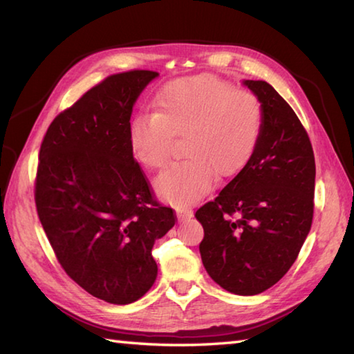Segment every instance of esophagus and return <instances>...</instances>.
<instances>
[{
    "label": "esophagus",
    "mask_w": 354,
    "mask_h": 354,
    "mask_svg": "<svg viewBox=\"0 0 354 354\" xmlns=\"http://www.w3.org/2000/svg\"><path fill=\"white\" fill-rule=\"evenodd\" d=\"M178 218H179V220H181V221L189 220V218H192V210H189V209L178 210Z\"/></svg>",
    "instance_id": "obj_1"
}]
</instances>
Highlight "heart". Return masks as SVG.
<instances>
[{"instance_id": "1", "label": "heart", "mask_w": 354, "mask_h": 354, "mask_svg": "<svg viewBox=\"0 0 354 354\" xmlns=\"http://www.w3.org/2000/svg\"><path fill=\"white\" fill-rule=\"evenodd\" d=\"M155 111L139 114L128 131L133 156L149 170L169 160L173 136H183V155L158 178V194L187 205L210 189L215 171L227 178L252 158L261 138L265 111L248 89L204 74L167 85L155 100Z\"/></svg>"}]
</instances>
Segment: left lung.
<instances>
[{
	"label": "left lung",
	"mask_w": 354,
	"mask_h": 354,
	"mask_svg": "<svg viewBox=\"0 0 354 354\" xmlns=\"http://www.w3.org/2000/svg\"><path fill=\"white\" fill-rule=\"evenodd\" d=\"M265 111L249 162L214 201L196 210L205 271L239 295L260 294L297 259L314 212L316 162L308 133L286 100L263 80H244Z\"/></svg>",
	"instance_id": "8db88e82"
}]
</instances>
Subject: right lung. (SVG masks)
<instances>
[{"label": "right lung", "mask_w": 354, "mask_h": 354, "mask_svg": "<svg viewBox=\"0 0 354 354\" xmlns=\"http://www.w3.org/2000/svg\"><path fill=\"white\" fill-rule=\"evenodd\" d=\"M134 69L106 77L49 125L38 155L35 205L65 272L86 292L127 305L158 275L153 244L175 226L134 159L133 105L158 77Z\"/></svg>", "instance_id": "right-lung-1"}]
</instances>
